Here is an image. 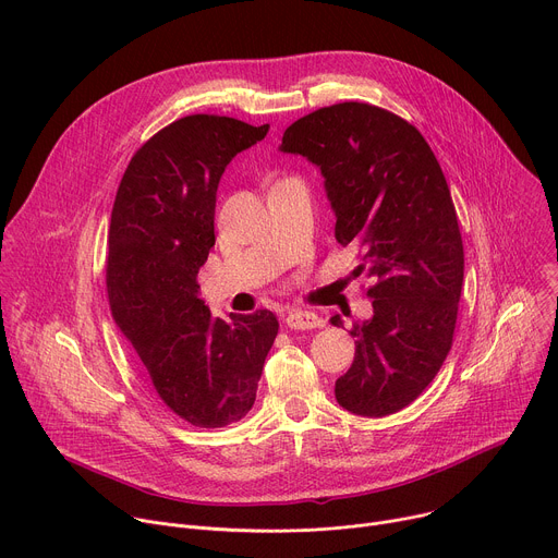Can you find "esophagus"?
Returning <instances> with one entry per match:
<instances>
[{"label":"esophagus","instance_id":"obj_1","mask_svg":"<svg viewBox=\"0 0 558 558\" xmlns=\"http://www.w3.org/2000/svg\"><path fill=\"white\" fill-rule=\"evenodd\" d=\"M284 323L289 329H314V327L323 325V320L314 312H307V310H291L287 314Z\"/></svg>","mask_w":558,"mask_h":558}]
</instances>
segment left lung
Listing matches in <instances>:
<instances>
[{
	"instance_id": "obj_1",
	"label": "left lung",
	"mask_w": 558,
	"mask_h": 558,
	"mask_svg": "<svg viewBox=\"0 0 558 558\" xmlns=\"http://www.w3.org/2000/svg\"><path fill=\"white\" fill-rule=\"evenodd\" d=\"M280 150L320 168L333 235L361 246L356 274L373 280L375 314L350 329L356 352L337 401L363 417L399 413L453 345L464 246L447 177L415 125L369 102L312 111L284 130Z\"/></svg>"
}]
</instances>
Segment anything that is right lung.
Wrapping results in <instances>:
<instances>
[{"label":"right lung","instance_id":"1","mask_svg":"<svg viewBox=\"0 0 558 558\" xmlns=\"http://www.w3.org/2000/svg\"><path fill=\"white\" fill-rule=\"evenodd\" d=\"M267 132L229 117H183L134 153L111 208V316L159 399L199 428L229 426L251 411L278 333L274 312L213 318L197 293L215 246L219 179Z\"/></svg>","mask_w":558,"mask_h":558}]
</instances>
